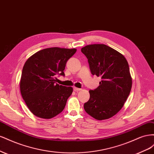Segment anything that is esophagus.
Returning a JSON list of instances; mask_svg holds the SVG:
<instances>
[{
	"label": "esophagus",
	"mask_w": 154,
	"mask_h": 154,
	"mask_svg": "<svg viewBox=\"0 0 154 154\" xmlns=\"http://www.w3.org/2000/svg\"><path fill=\"white\" fill-rule=\"evenodd\" d=\"M73 90H74V91H81L82 89H81V88H79L74 87V88H73Z\"/></svg>",
	"instance_id": "esophagus-1"
}]
</instances>
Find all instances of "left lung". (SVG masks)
<instances>
[{
    "instance_id": "left-lung-1",
    "label": "left lung",
    "mask_w": 154,
    "mask_h": 154,
    "mask_svg": "<svg viewBox=\"0 0 154 154\" xmlns=\"http://www.w3.org/2000/svg\"><path fill=\"white\" fill-rule=\"evenodd\" d=\"M81 51L92 75L101 78L99 87L89 91L84 109L97 120L112 118L122 109L131 91L128 63L123 54L105 44L86 45Z\"/></svg>"
}]
</instances>
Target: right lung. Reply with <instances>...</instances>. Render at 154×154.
I'll use <instances>...</instances> for the list:
<instances>
[{
  "label": "right lung",
  "mask_w": 154,
  "mask_h": 154,
  "mask_svg": "<svg viewBox=\"0 0 154 154\" xmlns=\"http://www.w3.org/2000/svg\"><path fill=\"white\" fill-rule=\"evenodd\" d=\"M76 49L51 48L40 50L27 60L22 69L20 92L35 116L51 119L62 112L72 88L60 85L55 76H65L67 60Z\"/></svg>",
  "instance_id": "obj_1"
}]
</instances>
